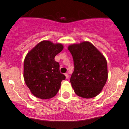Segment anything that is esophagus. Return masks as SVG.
Instances as JSON below:
<instances>
[{
    "mask_svg": "<svg viewBox=\"0 0 129 129\" xmlns=\"http://www.w3.org/2000/svg\"><path fill=\"white\" fill-rule=\"evenodd\" d=\"M64 75H65V76H66V78L68 79V77H69V75H68V73H66V74H64Z\"/></svg>",
    "mask_w": 129,
    "mask_h": 129,
    "instance_id": "obj_1",
    "label": "esophagus"
}]
</instances>
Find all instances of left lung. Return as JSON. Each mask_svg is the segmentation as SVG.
I'll use <instances>...</instances> for the list:
<instances>
[{
	"mask_svg": "<svg viewBox=\"0 0 129 129\" xmlns=\"http://www.w3.org/2000/svg\"><path fill=\"white\" fill-rule=\"evenodd\" d=\"M74 59V70L70 83L75 93L84 98L100 94L108 78L107 62L101 52L89 42L68 46Z\"/></svg>",
	"mask_w": 129,
	"mask_h": 129,
	"instance_id": "left-lung-1",
	"label": "left lung"
}]
</instances>
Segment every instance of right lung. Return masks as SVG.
<instances>
[{
    "label": "right lung",
    "instance_id": "right-lung-1",
    "mask_svg": "<svg viewBox=\"0 0 129 129\" xmlns=\"http://www.w3.org/2000/svg\"><path fill=\"white\" fill-rule=\"evenodd\" d=\"M61 44L43 41L26 55L24 62V79L31 92L40 99H50L56 95L66 78L59 71L55 57L62 51Z\"/></svg>",
    "mask_w": 129,
    "mask_h": 129
}]
</instances>
